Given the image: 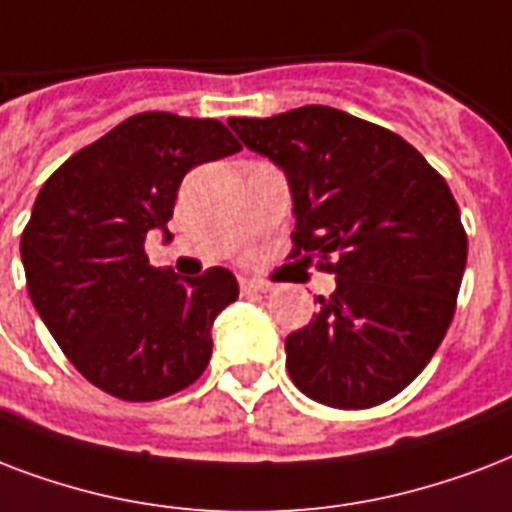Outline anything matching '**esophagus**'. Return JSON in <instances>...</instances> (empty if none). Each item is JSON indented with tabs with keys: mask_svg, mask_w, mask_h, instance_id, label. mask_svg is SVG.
Wrapping results in <instances>:
<instances>
[{
	"mask_svg": "<svg viewBox=\"0 0 512 512\" xmlns=\"http://www.w3.org/2000/svg\"><path fill=\"white\" fill-rule=\"evenodd\" d=\"M240 291H245V293H267V291H272V285L261 283V280H253V277H240Z\"/></svg>",
	"mask_w": 512,
	"mask_h": 512,
	"instance_id": "34e87169",
	"label": "esophagus"
}]
</instances>
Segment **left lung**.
<instances>
[{"mask_svg": "<svg viewBox=\"0 0 512 512\" xmlns=\"http://www.w3.org/2000/svg\"><path fill=\"white\" fill-rule=\"evenodd\" d=\"M229 128L285 173L293 256L336 275L310 326L285 339L293 384L334 408L395 398L454 318L467 235L449 184L392 130L331 106L232 117Z\"/></svg>", "mask_w": 512, "mask_h": 512, "instance_id": "left-lung-1", "label": "left lung"}]
</instances>
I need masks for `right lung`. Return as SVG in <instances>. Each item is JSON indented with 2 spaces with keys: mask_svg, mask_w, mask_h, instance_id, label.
Instances as JSON below:
<instances>
[{
  "mask_svg": "<svg viewBox=\"0 0 512 512\" xmlns=\"http://www.w3.org/2000/svg\"><path fill=\"white\" fill-rule=\"evenodd\" d=\"M235 152L219 120L133 114L39 189L21 237L29 296L74 368L114 398H168L211 360L213 320L240 293L235 275L157 269L144 243L168 235L186 173Z\"/></svg>",
  "mask_w": 512,
  "mask_h": 512,
  "instance_id": "add662e5",
  "label": "right lung"
}]
</instances>
